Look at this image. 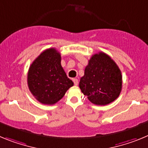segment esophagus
Returning a JSON list of instances; mask_svg holds the SVG:
<instances>
[{
  "mask_svg": "<svg viewBox=\"0 0 148 148\" xmlns=\"http://www.w3.org/2000/svg\"><path fill=\"white\" fill-rule=\"evenodd\" d=\"M73 81H74V83L75 86H77V85H78V83H79V82H78V79H76V78L73 79Z\"/></svg>",
  "mask_w": 148,
  "mask_h": 148,
  "instance_id": "esophagus-1",
  "label": "esophagus"
}]
</instances>
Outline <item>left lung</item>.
<instances>
[{
  "label": "left lung",
  "instance_id": "1",
  "mask_svg": "<svg viewBox=\"0 0 148 148\" xmlns=\"http://www.w3.org/2000/svg\"><path fill=\"white\" fill-rule=\"evenodd\" d=\"M122 85V73L118 66L110 56L99 52L88 60L79 87L90 102L106 106L118 98Z\"/></svg>",
  "mask_w": 148,
  "mask_h": 148
}]
</instances>
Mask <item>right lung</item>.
<instances>
[{
  "label": "right lung",
  "instance_id": "add662e5",
  "mask_svg": "<svg viewBox=\"0 0 148 148\" xmlns=\"http://www.w3.org/2000/svg\"><path fill=\"white\" fill-rule=\"evenodd\" d=\"M27 82L32 95L45 105L57 103L74 86L61 66L60 54L54 48L45 50L33 61Z\"/></svg>",
  "mask_w": 148,
  "mask_h": 148
}]
</instances>
